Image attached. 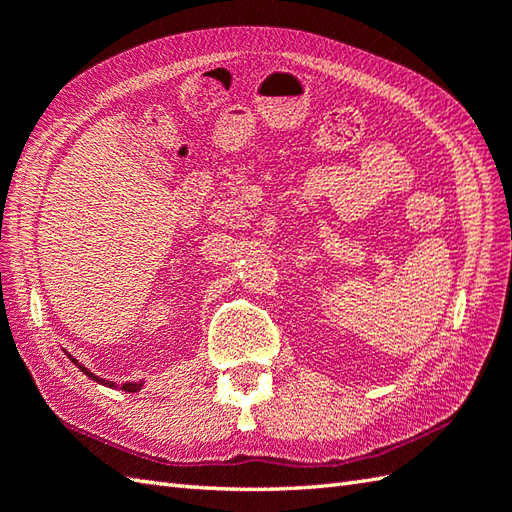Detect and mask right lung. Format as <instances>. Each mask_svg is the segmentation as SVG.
Listing matches in <instances>:
<instances>
[{
  "mask_svg": "<svg viewBox=\"0 0 512 512\" xmlns=\"http://www.w3.org/2000/svg\"><path fill=\"white\" fill-rule=\"evenodd\" d=\"M70 361L76 365V367H79L81 369V372L85 374V376H88V378H92V380H96V383H101V385H105V387H114V389H123V391H129V394H132V391H138V389H143V380H138V383H123V385H116L114 383V380H105V378H99V376H96V374H92L90 372V369L88 367H85V365H81L79 361H76V358H72L70 356Z\"/></svg>",
  "mask_w": 512,
  "mask_h": 512,
  "instance_id": "1",
  "label": "right lung"
}]
</instances>
